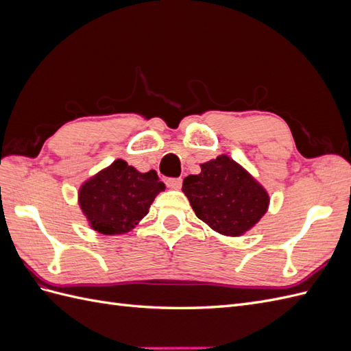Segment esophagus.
Instances as JSON below:
<instances>
[{
	"instance_id": "1",
	"label": "esophagus",
	"mask_w": 351,
	"mask_h": 351,
	"mask_svg": "<svg viewBox=\"0 0 351 351\" xmlns=\"http://www.w3.org/2000/svg\"><path fill=\"white\" fill-rule=\"evenodd\" d=\"M165 184L169 187V189H174V190H178L180 187H182L183 184V180L182 178H176V177H169L165 180Z\"/></svg>"
}]
</instances>
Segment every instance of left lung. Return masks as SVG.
<instances>
[{
	"label": "left lung",
	"mask_w": 351,
	"mask_h": 351,
	"mask_svg": "<svg viewBox=\"0 0 351 351\" xmlns=\"http://www.w3.org/2000/svg\"><path fill=\"white\" fill-rule=\"evenodd\" d=\"M200 168V174L184 178L182 190L196 217L219 234L241 236L268 210L267 190L227 155Z\"/></svg>",
	"instance_id": "1"
}]
</instances>
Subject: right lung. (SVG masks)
I'll return each instance as SVG.
<instances>
[{
    "label": "right lung",
    "mask_w": 351,
    "mask_h": 351,
    "mask_svg": "<svg viewBox=\"0 0 351 351\" xmlns=\"http://www.w3.org/2000/svg\"><path fill=\"white\" fill-rule=\"evenodd\" d=\"M165 184L156 171L139 173L123 159L89 178L79 190V205L90 227L102 234L130 231L149 212Z\"/></svg>",
    "instance_id": "right-lung-1"
}]
</instances>
